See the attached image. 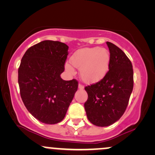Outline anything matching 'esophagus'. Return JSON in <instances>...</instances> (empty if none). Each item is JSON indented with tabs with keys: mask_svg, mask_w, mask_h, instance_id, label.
<instances>
[{
	"mask_svg": "<svg viewBox=\"0 0 155 155\" xmlns=\"http://www.w3.org/2000/svg\"><path fill=\"white\" fill-rule=\"evenodd\" d=\"M79 90H83L84 89V86L81 84H79Z\"/></svg>",
	"mask_w": 155,
	"mask_h": 155,
	"instance_id": "esophagus-1",
	"label": "esophagus"
}]
</instances>
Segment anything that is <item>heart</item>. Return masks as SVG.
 <instances>
[{
    "instance_id": "1",
    "label": "heart",
    "mask_w": 155,
    "mask_h": 155,
    "mask_svg": "<svg viewBox=\"0 0 155 155\" xmlns=\"http://www.w3.org/2000/svg\"><path fill=\"white\" fill-rule=\"evenodd\" d=\"M110 60L109 51L98 47L80 49L71 58V63L80 69V76L87 83H96L104 79L109 70ZM65 67L74 74V69L70 63H67Z\"/></svg>"
}]
</instances>
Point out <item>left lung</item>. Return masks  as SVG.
Segmentation results:
<instances>
[{
	"instance_id": "1",
	"label": "left lung",
	"mask_w": 155,
	"mask_h": 155,
	"mask_svg": "<svg viewBox=\"0 0 155 155\" xmlns=\"http://www.w3.org/2000/svg\"><path fill=\"white\" fill-rule=\"evenodd\" d=\"M110 52V67L100 81L85 87L88 99L84 104L87 117L99 127L114 124L123 115L133 88V70L124 52L106 42Z\"/></svg>"
}]
</instances>
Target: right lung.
Listing matches in <instances>:
<instances>
[{"label":"right lung","instance_id":"right-lung-1","mask_svg":"<svg viewBox=\"0 0 155 155\" xmlns=\"http://www.w3.org/2000/svg\"><path fill=\"white\" fill-rule=\"evenodd\" d=\"M68 54L66 44L47 40L30 47L21 60V97L28 111L43 123L61 122L77 91L76 80L60 77Z\"/></svg>","mask_w":155,"mask_h":155}]
</instances>
